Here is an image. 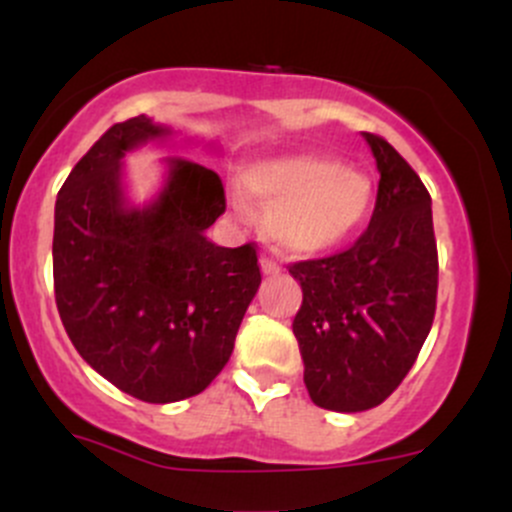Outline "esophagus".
Wrapping results in <instances>:
<instances>
[{
    "label": "esophagus",
    "instance_id": "1",
    "mask_svg": "<svg viewBox=\"0 0 512 512\" xmlns=\"http://www.w3.org/2000/svg\"><path fill=\"white\" fill-rule=\"evenodd\" d=\"M260 267H262V275H277V272H280V265L267 255L260 257Z\"/></svg>",
    "mask_w": 512,
    "mask_h": 512
}]
</instances>
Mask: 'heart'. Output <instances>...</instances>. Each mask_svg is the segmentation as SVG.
Masks as SVG:
<instances>
[{"instance_id": "1", "label": "heart", "mask_w": 512, "mask_h": 512, "mask_svg": "<svg viewBox=\"0 0 512 512\" xmlns=\"http://www.w3.org/2000/svg\"><path fill=\"white\" fill-rule=\"evenodd\" d=\"M242 188L267 205L265 230L287 255L309 257L334 250L359 230L371 210L369 175L334 153L289 151L247 160ZM235 210L247 213L242 190H230Z\"/></svg>"}]
</instances>
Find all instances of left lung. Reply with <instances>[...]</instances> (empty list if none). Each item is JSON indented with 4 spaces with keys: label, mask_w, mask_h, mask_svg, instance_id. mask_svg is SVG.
<instances>
[{
    "label": "left lung",
    "mask_w": 512,
    "mask_h": 512,
    "mask_svg": "<svg viewBox=\"0 0 512 512\" xmlns=\"http://www.w3.org/2000/svg\"><path fill=\"white\" fill-rule=\"evenodd\" d=\"M364 141L381 173L369 227L349 250L289 265L302 285L292 332L309 399L342 414L394 394L431 332L438 292L431 195L389 141Z\"/></svg>",
    "instance_id": "left-lung-1"
}]
</instances>
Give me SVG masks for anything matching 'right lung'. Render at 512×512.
I'll list each match as a JSON object with an SVG mask.
<instances>
[{
	"label": "right lung",
	"mask_w": 512,
	"mask_h": 512,
	"mask_svg": "<svg viewBox=\"0 0 512 512\" xmlns=\"http://www.w3.org/2000/svg\"><path fill=\"white\" fill-rule=\"evenodd\" d=\"M168 136L146 116L108 128L61 185L51 247L71 344L103 379L148 404L208 389L262 282L255 242L218 247L205 237L225 213L215 170L168 158L158 198L128 205L123 156Z\"/></svg>",
	"instance_id": "1"
}]
</instances>
